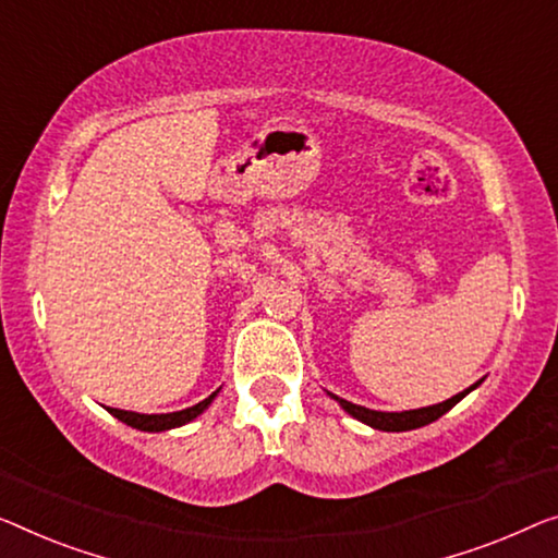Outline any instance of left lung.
<instances>
[{"label": "left lung", "instance_id": "8db88e82", "mask_svg": "<svg viewBox=\"0 0 558 558\" xmlns=\"http://www.w3.org/2000/svg\"><path fill=\"white\" fill-rule=\"evenodd\" d=\"M484 380V378H481ZM481 380H476V384L469 386L465 390H461V393H456L453 398H448V401L444 403H436V405H426V409H413V411H401V413H386V411H371L365 409V405H355L351 401H345V398H338L336 393H330V390H326V393L336 401L340 409H343L348 415H353V418H359L361 423H365V426L376 428V430H390V434H401V430H413V428H421V426H428V423L438 421L440 415L448 413L453 409L456 403L461 401V398H465L471 393V390H476L481 386Z\"/></svg>", "mask_w": 558, "mask_h": 558}]
</instances>
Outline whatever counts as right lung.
Segmentation results:
<instances>
[{
    "instance_id": "add662e5",
    "label": "right lung",
    "mask_w": 558,
    "mask_h": 558,
    "mask_svg": "<svg viewBox=\"0 0 558 558\" xmlns=\"http://www.w3.org/2000/svg\"><path fill=\"white\" fill-rule=\"evenodd\" d=\"M218 393H220V388L215 390L213 396H207L205 401L190 405V409L174 411V413H135V411H120V409H107V411H110L118 421L128 423V426H132V428L147 430V434H160V430L180 428V426H185V423L195 421L199 413L207 411V405L215 401V396Z\"/></svg>"
}]
</instances>
